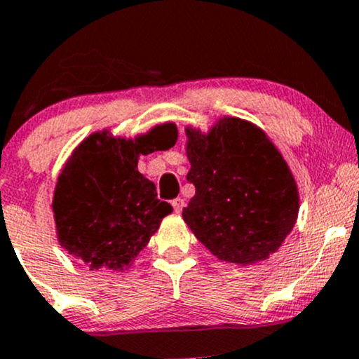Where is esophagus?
Here are the masks:
<instances>
[{
    "label": "esophagus",
    "mask_w": 359,
    "mask_h": 359,
    "mask_svg": "<svg viewBox=\"0 0 359 359\" xmlns=\"http://www.w3.org/2000/svg\"><path fill=\"white\" fill-rule=\"evenodd\" d=\"M172 205H174V211L179 214V212H182V209H184V205H185V201L182 199V197H177V199L172 201Z\"/></svg>",
    "instance_id": "34e87169"
}]
</instances>
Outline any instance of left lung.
<instances>
[{"mask_svg": "<svg viewBox=\"0 0 359 359\" xmlns=\"http://www.w3.org/2000/svg\"><path fill=\"white\" fill-rule=\"evenodd\" d=\"M187 180L196 196L182 217L214 257L236 265L263 262L294 229L299 189L265 131L224 116L209 133L187 128Z\"/></svg>", "mask_w": 359, "mask_h": 359, "instance_id": "obj_1", "label": "left lung"}]
</instances>
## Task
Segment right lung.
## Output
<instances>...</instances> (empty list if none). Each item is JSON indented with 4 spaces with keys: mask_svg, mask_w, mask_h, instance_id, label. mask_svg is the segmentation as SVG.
I'll return each instance as SVG.
<instances>
[{
    "mask_svg": "<svg viewBox=\"0 0 359 359\" xmlns=\"http://www.w3.org/2000/svg\"><path fill=\"white\" fill-rule=\"evenodd\" d=\"M175 142L172 123L135 140L93 133L62 168L52 211L57 240L89 270L130 265L174 209L156 199L155 184L138 172V156Z\"/></svg>",
    "mask_w": 359,
    "mask_h": 359,
    "instance_id": "add662e5",
    "label": "right lung"
}]
</instances>
